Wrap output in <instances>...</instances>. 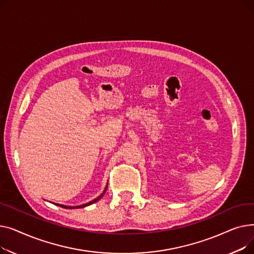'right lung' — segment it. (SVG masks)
<instances>
[{
  "mask_svg": "<svg viewBox=\"0 0 254 254\" xmlns=\"http://www.w3.org/2000/svg\"><path fill=\"white\" fill-rule=\"evenodd\" d=\"M107 188H108V185H106V188H105V190H104V191L98 196V197H96L95 199H92V201H90V202H88V203H86V204H82V205H79V206H64V205H61V204H56L57 206H60V207H62V208H64V209H77V208H84V207H86V206H89V205H91V204H93V203H96V202H98L100 198H102V196L105 194V192H106V190H107Z\"/></svg>",
  "mask_w": 254,
  "mask_h": 254,
  "instance_id": "obj_1",
  "label": "right lung"
}]
</instances>
